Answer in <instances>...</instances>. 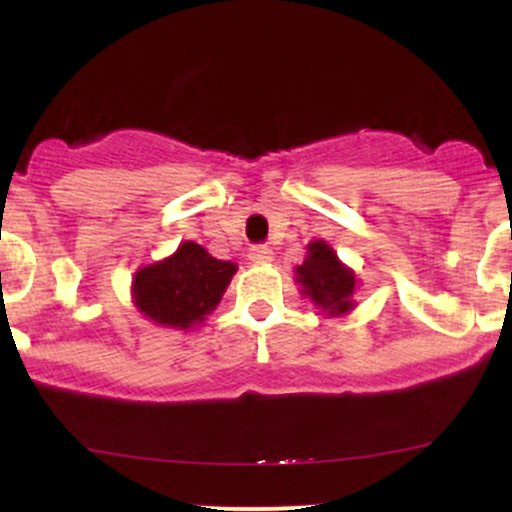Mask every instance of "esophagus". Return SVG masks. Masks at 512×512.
Returning a JSON list of instances; mask_svg holds the SVG:
<instances>
[{
	"label": "esophagus",
	"instance_id": "obj_1",
	"mask_svg": "<svg viewBox=\"0 0 512 512\" xmlns=\"http://www.w3.org/2000/svg\"><path fill=\"white\" fill-rule=\"evenodd\" d=\"M248 257L252 262H257V264H264V262H269L274 257V252H272V248H269V245H252L250 248V252H248Z\"/></svg>",
	"mask_w": 512,
	"mask_h": 512
}]
</instances>
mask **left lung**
Returning a JSON list of instances; mask_svg holds the SVG:
<instances>
[{"label":"left lung","mask_w":512,"mask_h":512,"mask_svg":"<svg viewBox=\"0 0 512 512\" xmlns=\"http://www.w3.org/2000/svg\"><path fill=\"white\" fill-rule=\"evenodd\" d=\"M296 274L305 296L330 315H342L354 305L351 296L356 289V276L322 240L308 245V257L301 267H296Z\"/></svg>","instance_id":"left-lung-1"}]
</instances>
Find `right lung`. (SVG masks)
Wrapping results in <instances>:
<instances>
[{
	"label": "right lung",
	"mask_w": 512,
	"mask_h": 512,
	"mask_svg": "<svg viewBox=\"0 0 512 512\" xmlns=\"http://www.w3.org/2000/svg\"><path fill=\"white\" fill-rule=\"evenodd\" d=\"M233 274L236 264L214 260L190 240L168 260L139 269L134 276V303L158 325L187 330L219 305Z\"/></svg>",
	"instance_id": "1"
}]
</instances>
